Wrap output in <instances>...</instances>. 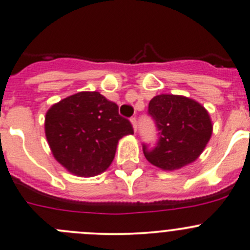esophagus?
I'll use <instances>...</instances> for the list:
<instances>
[{"instance_id": "34e87169", "label": "esophagus", "mask_w": 250, "mask_h": 250, "mask_svg": "<svg viewBox=\"0 0 250 250\" xmlns=\"http://www.w3.org/2000/svg\"><path fill=\"white\" fill-rule=\"evenodd\" d=\"M130 122H132V125H133V129H134V132H136L137 128H138V122H137V118L132 117L130 118Z\"/></svg>"}]
</instances>
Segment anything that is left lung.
I'll list each match as a JSON object with an SVG mask.
<instances>
[{"label": "left lung", "instance_id": "1", "mask_svg": "<svg viewBox=\"0 0 250 250\" xmlns=\"http://www.w3.org/2000/svg\"><path fill=\"white\" fill-rule=\"evenodd\" d=\"M148 114L158 130L154 146L143 143L146 160L163 170H176L195 162L212 134L206 109L193 100L159 95L150 100Z\"/></svg>", "mask_w": 250, "mask_h": 250}]
</instances>
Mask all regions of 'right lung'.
I'll return each mask as SVG.
<instances>
[{
  "label": "right lung",
  "mask_w": 250,
  "mask_h": 250,
  "mask_svg": "<svg viewBox=\"0 0 250 250\" xmlns=\"http://www.w3.org/2000/svg\"><path fill=\"white\" fill-rule=\"evenodd\" d=\"M132 123L118 113L117 104L100 92H79L51 106L45 136L53 155L79 176H95L111 165L117 143L133 134Z\"/></svg>",
  "instance_id": "1"
}]
</instances>
